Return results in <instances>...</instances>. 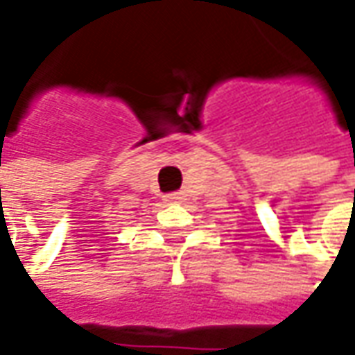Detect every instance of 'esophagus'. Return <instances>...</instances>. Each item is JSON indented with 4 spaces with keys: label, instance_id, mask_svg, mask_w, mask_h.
<instances>
[{
    "label": "esophagus",
    "instance_id": "1",
    "mask_svg": "<svg viewBox=\"0 0 355 355\" xmlns=\"http://www.w3.org/2000/svg\"><path fill=\"white\" fill-rule=\"evenodd\" d=\"M177 200H180V198H178V193H169V196H167V201H177Z\"/></svg>",
    "mask_w": 355,
    "mask_h": 355
}]
</instances>
